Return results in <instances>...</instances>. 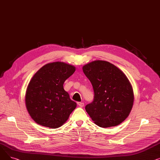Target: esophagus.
I'll use <instances>...</instances> for the list:
<instances>
[{
  "mask_svg": "<svg viewBox=\"0 0 160 160\" xmlns=\"http://www.w3.org/2000/svg\"><path fill=\"white\" fill-rule=\"evenodd\" d=\"M77 104H78V105L80 107H83V106H84V103H83V102H78Z\"/></svg>",
  "mask_w": 160,
  "mask_h": 160,
  "instance_id": "34e87169",
  "label": "esophagus"
}]
</instances>
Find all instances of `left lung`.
Returning <instances> with one entry per match:
<instances>
[{"mask_svg":"<svg viewBox=\"0 0 160 160\" xmlns=\"http://www.w3.org/2000/svg\"><path fill=\"white\" fill-rule=\"evenodd\" d=\"M82 69L95 93L93 101L85 108L91 119L102 128L121 124L129 115L134 100L127 76L118 67L102 60L89 63Z\"/></svg>","mask_w":160,"mask_h":160,"instance_id":"1","label":"left lung"}]
</instances>
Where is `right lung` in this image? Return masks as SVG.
I'll use <instances>...</instances> for the list:
<instances>
[{
    "label": "right lung",
    "instance_id": "right-lung-1",
    "mask_svg": "<svg viewBox=\"0 0 160 160\" xmlns=\"http://www.w3.org/2000/svg\"><path fill=\"white\" fill-rule=\"evenodd\" d=\"M75 70L71 65L57 62L46 64L33 76L27 89L25 104L36 122L57 128L69 119L77 103L64 90L63 83Z\"/></svg>",
    "mask_w": 160,
    "mask_h": 160
}]
</instances>
